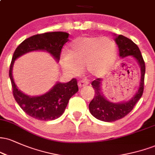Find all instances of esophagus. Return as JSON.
Here are the masks:
<instances>
[{"label": "esophagus", "instance_id": "1", "mask_svg": "<svg viewBox=\"0 0 155 155\" xmlns=\"http://www.w3.org/2000/svg\"><path fill=\"white\" fill-rule=\"evenodd\" d=\"M88 84V82L86 81V80H81V81H79L78 83V86H79V88L87 86Z\"/></svg>", "mask_w": 155, "mask_h": 155}]
</instances>
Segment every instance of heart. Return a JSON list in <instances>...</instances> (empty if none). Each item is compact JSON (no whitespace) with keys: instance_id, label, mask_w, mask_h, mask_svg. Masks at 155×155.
I'll return each instance as SVG.
<instances>
[{"instance_id":"1","label":"heart","mask_w":155,"mask_h":155,"mask_svg":"<svg viewBox=\"0 0 155 155\" xmlns=\"http://www.w3.org/2000/svg\"><path fill=\"white\" fill-rule=\"evenodd\" d=\"M117 52L116 44L111 38L80 36L69 44L68 53L62 55L60 63L68 74H79L84 67L90 76L100 77L111 69Z\"/></svg>"}]
</instances>
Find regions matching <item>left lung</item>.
<instances>
[{"instance_id": "8db88e82", "label": "left lung", "mask_w": 155, "mask_h": 155, "mask_svg": "<svg viewBox=\"0 0 155 155\" xmlns=\"http://www.w3.org/2000/svg\"><path fill=\"white\" fill-rule=\"evenodd\" d=\"M115 42L119 47L121 58L132 56L140 67V79L138 91L130 100L121 103H113L106 98L102 92L104 79H97L92 82L95 96L89 104V109L93 117L104 122H114L123 118L133 110L136 103L141 97L143 92L145 76V63L139 48L133 41L124 35L115 34Z\"/></svg>"}]
</instances>
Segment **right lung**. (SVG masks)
<instances>
[{
  "label": "right lung",
  "instance_id": "add662e5",
  "mask_svg": "<svg viewBox=\"0 0 155 155\" xmlns=\"http://www.w3.org/2000/svg\"><path fill=\"white\" fill-rule=\"evenodd\" d=\"M68 33L61 31L33 35L23 41L14 52L9 68L13 95L23 111L38 120L49 121L59 118L63 114L71 97L79 91L77 81L73 79L67 83L58 81L44 95L30 96L18 90L16 85L12 76L14 63L22 55L34 51H47L58 63L61 49L68 41Z\"/></svg>",
  "mask_w": 155,
  "mask_h": 155
}]
</instances>
